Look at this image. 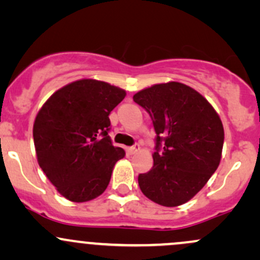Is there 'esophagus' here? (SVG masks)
<instances>
[{
    "label": "esophagus",
    "mask_w": 260,
    "mask_h": 260,
    "mask_svg": "<svg viewBox=\"0 0 260 260\" xmlns=\"http://www.w3.org/2000/svg\"><path fill=\"white\" fill-rule=\"evenodd\" d=\"M138 150H139V145L138 144H134L133 147L127 148V153L128 154H136Z\"/></svg>",
    "instance_id": "obj_1"
}]
</instances>
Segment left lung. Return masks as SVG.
I'll return each mask as SVG.
<instances>
[{
  "label": "left lung",
  "instance_id": "8db88e82",
  "mask_svg": "<svg viewBox=\"0 0 260 260\" xmlns=\"http://www.w3.org/2000/svg\"><path fill=\"white\" fill-rule=\"evenodd\" d=\"M133 100L149 113L156 134L154 165L138 176L140 190L164 207L184 204L219 166L221 120L207 99L182 83L153 85Z\"/></svg>",
  "mask_w": 260,
  "mask_h": 260
}]
</instances>
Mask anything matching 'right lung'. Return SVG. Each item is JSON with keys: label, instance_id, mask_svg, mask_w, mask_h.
<instances>
[{"label": "right lung", "instance_id": "1", "mask_svg": "<svg viewBox=\"0 0 260 260\" xmlns=\"http://www.w3.org/2000/svg\"><path fill=\"white\" fill-rule=\"evenodd\" d=\"M124 96L117 86L82 79L52 94L39 111L32 128L38 162L68 201H91L109 186L124 156L109 136V115Z\"/></svg>", "mask_w": 260, "mask_h": 260}]
</instances>
